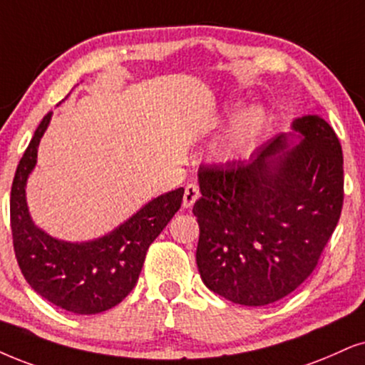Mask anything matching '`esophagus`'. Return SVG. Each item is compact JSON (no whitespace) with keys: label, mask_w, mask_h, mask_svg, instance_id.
Wrapping results in <instances>:
<instances>
[{"label":"esophagus","mask_w":365,"mask_h":365,"mask_svg":"<svg viewBox=\"0 0 365 365\" xmlns=\"http://www.w3.org/2000/svg\"><path fill=\"white\" fill-rule=\"evenodd\" d=\"M200 197V190H198L197 183H188L185 187V193H183V207L185 209H190V207L195 204Z\"/></svg>","instance_id":"obj_1"}]
</instances>
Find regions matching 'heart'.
<instances>
[{"mask_svg":"<svg viewBox=\"0 0 365 365\" xmlns=\"http://www.w3.org/2000/svg\"><path fill=\"white\" fill-rule=\"evenodd\" d=\"M239 109H241V103H230L224 108V116L227 119L236 116ZM266 123L267 114L259 106L244 109L241 114H237L222 138L212 146L210 158L217 163H230L237 160L255 146L257 138L264 131Z\"/></svg>","mask_w":365,"mask_h":365,"instance_id":"obj_1","label":"heart"}]
</instances>
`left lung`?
<instances>
[{
	"instance_id": "1",
	"label": "left lung",
	"mask_w": 365,
	"mask_h": 365,
	"mask_svg": "<svg viewBox=\"0 0 365 365\" xmlns=\"http://www.w3.org/2000/svg\"><path fill=\"white\" fill-rule=\"evenodd\" d=\"M292 129L247 161L198 172V273L210 292L237 305L264 307L294 292L340 219L339 138L317 114L294 119Z\"/></svg>"
}]
</instances>
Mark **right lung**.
Wrapping results in <instances>:
<instances>
[{
    "instance_id": "add662e5",
    "label": "right lung",
    "mask_w": 365,
    "mask_h": 365,
    "mask_svg": "<svg viewBox=\"0 0 365 365\" xmlns=\"http://www.w3.org/2000/svg\"><path fill=\"white\" fill-rule=\"evenodd\" d=\"M50 119L52 113L41 119L13 178V246L26 283L40 297L77 315H96L116 307L135 288L150 244L182 205L183 188L151 198L116 229L92 241L50 236L34 222L26 205V182Z\"/></svg>"
}]
</instances>
